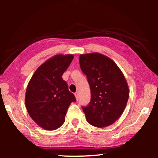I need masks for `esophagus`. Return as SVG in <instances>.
Masks as SVG:
<instances>
[{
	"mask_svg": "<svg viewBox=\"0 0 158 158\" xmlns=\"http://www.w3.org/2000/svg\"><path fill=\"white\" fill-rule=\"evenodd\" d=\"M74 95H75L76 100H79V93H74Z\"/></svg>",
	"mask_w": 158,
	"mask_h": 158,
	"instance_id": "esophagus-1",
	"label": "esophagus"
}]
</instances>
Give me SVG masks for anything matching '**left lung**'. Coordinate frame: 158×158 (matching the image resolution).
<instances>
[{"label": "left lung", "instance_id": "8db88e82", "mask_svg": "<svg viewBox=\"0 0 158 158\" xmlns=\"http://www.w3.org/2000/svg\"><path fill=\"white\" fill-rule=\"evenodd\" d=\"M79 63L91 93L90 104L83 107L85 119L94 127L111 125L121 116L129 98L124 74L113 60L98 52L81 54Z\"/></svg>", "mask_w": 158, "mask_h": 158}]
</instances>
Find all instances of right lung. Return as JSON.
Here are the masks:
<instances>
[{
    "mask_svg": "<svg viewBox=\"0 0 158 158\" xmlns=\"http://www.w3.org/2000/svg\"><path fill=\"white\" fill-rule=\"evenodd\" d=\"M73 58V54L53 56L36 69L28 84L26 109L37 125L46 130L59 128L69 106L76 101L62 78Z\"/></svg>",
    "mask_w": 158,
    "mask_h": 158,
    "instance_id": "right-lung-1",
    "label": "right lung"
}]
</instances>
